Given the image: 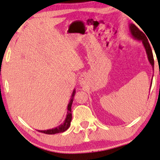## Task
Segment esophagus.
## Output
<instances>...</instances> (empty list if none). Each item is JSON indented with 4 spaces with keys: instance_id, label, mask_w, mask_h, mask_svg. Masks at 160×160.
<instances>
[{
    "instance_id": "34e87169",
    "label": "esophagus",
    "mask_w": 160,
    "mask_h": 160,
    "mask_svg": "<svg viewBox=\"0 0 160 160\" xmlns=\"http://www.w3.org/2000/svg\"><path fill=\"white\" fill-rule=\"evenodd\" d=\"M86 76L85 75L80 76V79H79V82H80V84L81 85V86H84V85L86 84Z\"/></svg>"
}]
</instances>
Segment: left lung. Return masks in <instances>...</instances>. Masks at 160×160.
Returning <instances> with one entry per match:
<instances>
[{
  "label": "left lung",
  "mask_w": 160,
  "mask_h": 160,
  "mask_svg": "<svg viewBox=\"0 0 160 160\" xmlns=\"http://www.w3.org/2000/svg\"><path fill=\"white\" fill-rule=\"evenodd\" d=\"M129 31H130L131 35L132 36L133 38H135V39L137 40H139V41H142V44H143L144 48L146 49V54H147V56H148V61H149L150 63L152 64V68H154V57H153L152 50V48H151L149 42H148V39H147L146 35H145L141 31H140V29L138 28L135 24H133V23L129 24Z\"/></svg>",
  "instance_id": "8db88e82"
}]
</instances>
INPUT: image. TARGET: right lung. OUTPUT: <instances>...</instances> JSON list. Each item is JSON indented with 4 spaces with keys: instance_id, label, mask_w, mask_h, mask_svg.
<instances>
[{
    "instance_id": "1",
    "label": "right lung",
    "mask_w": 160,
    "mask_h": 160,
    "mask_svg": "<svg viewBox=\"0 0 160 160\" xmlns=\"http://www.w3.org/2000/svg\"><path fill=\"white\" fill-rule=\"evenodd\" d=\"M74 93H75V90H74L73 93H72V99L70 100L69 105H68L67 108V117H66V119L62 124H61L60 126L55 127V128L51 129H48V130H38V132H40L48 134V135H54V134L57 133H61L65 132L67 129L69 128L70 124H71V121H72V102H73V97L74 96Z\"/></svg>"
}]
</instances>
